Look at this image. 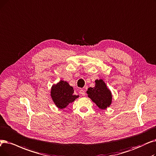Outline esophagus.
Returning a JSON list of instances; mask_svg holds the SVG:
<instances>
[{
    "mask_svg": "<svg viewBox=\"0 0 156 156\" xmlns=\"http://www.w3.org/2000/svg\"><path fill=\"white\" fill-rule=\"evenodd\" d=\"M80 94L82 95V96H85V92L84 90H80Z\"/></svg>",
    "mask_w": 156,
    "mask_h": 156,
    "instance_id": "34e87169",
    "label": "esophagus"
}]
</instances>
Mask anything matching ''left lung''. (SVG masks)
I'll return each mask as SVG.
<instances>
[{
    "mask_svg": "<svg viewBox=\"0 0 156 156\" xmlns=\"http://www.w3.org/2000/svg\"><path fill=\"white\" fill-rule=\"evenodd\" d=\"M95 86L89 87L87 94L94 103L101 110L109 107L112 102V94L110 90L102 79L95 80Z\"/></svg>",
    "mask_w": 156,
    "mask_h": 156,
    "instance_id": "1",
    "label": "left lung"
}]
</instances>
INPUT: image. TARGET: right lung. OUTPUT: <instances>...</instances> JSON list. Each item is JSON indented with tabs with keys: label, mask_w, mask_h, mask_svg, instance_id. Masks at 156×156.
I'll return each instance as SVG.
<instances>
[{
	"label": "right lung",
	"mask_w": 156,
	"mask_h": 156,
	"mask_svg": "<svg viewBox=\"0 0 156 156\" xmlns=\"http://www.w3.org/2000/svg\"><path fill=\"white\" fill-rule=\"evenodd\" d=\"M74 89L66 81L60 80L51 89V97L54 104L59 109H64L68 105L79 98V96L74 95Z\"/></svg>",
	"instance_id": "1"
}]
</instances>
